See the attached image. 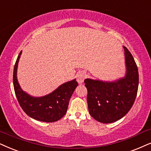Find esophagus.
I'll use <instances>...</instances> for the list:
<instances>
[{
  "instance_id": "1",
  "label": "esophagus",
  "mask_w": 151,
  "mask_h": 151,
  "mask_svg": "<svg viewBox=\"0 0 151 151\" xmlns=\"http://www.w3.org/2000/svg\"><path fill=\"white\" fill-rule=\"evenodd\" d=\"M77 81L79 83H82L86 79V74L83 72H79L77 74Z\"/></svg>"
}]
</instances>
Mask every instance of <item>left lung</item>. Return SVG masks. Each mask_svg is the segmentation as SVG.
Returning a JSON list of instances; mask_svg holds the SVG:
<instances>
[{"label":"left lung","instance_id":"8db88e82","mask_svg":"<svg viewBox=\"0 0 151 151\" xmlns=\"http://www.w3.org/2000/svg\"><path fill=\"white\" fill-rule=\"evenodd\" d=\"M127 74L115 82L85 79L87 102L91 116L100 123H111L127 114L134 104L139 86L138 68L132 55L125 47Z\"/></svg>","mask_w":151,"mask_h":151}]
</instances>
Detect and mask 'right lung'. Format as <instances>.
Wrapping results in <instances>:
<instances>
[{"instance_id": "add662e5", "label": "right lung", "mask_w": 151, "mask_h": 151, "mask_svg": "<svg viewBox=\"0 0 151 151\" xmlns=\"http://www.w3.org/2000/svg\"><path fill=\"white\" fill-rule=\"evenodd\" d=\"M22 51L15 63L13 72V84L16 97L24 111L30 117L37 121L56 122L60 120L68 110L69 101L78 86L75 79L60 86L50 94L42 98H33L21 88L17 79L18 62Z\"/></svg>"}]
</instances>
